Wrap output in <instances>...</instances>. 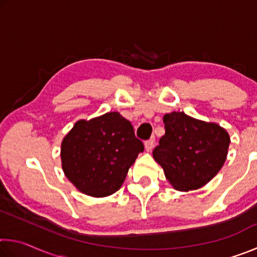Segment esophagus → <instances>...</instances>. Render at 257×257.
<instances>
[{"label":"esophagus","instance_id":"34e87169","mask_svg":"<svg viewBox=\"0 0 257 257\" xmlns=\"http://www.w3.org/2000/svg\"><path fill=\"white\" fill-rule=\"evenodd\" d=\"M154 142H155L154 137L151 138L150 141L145 142V151H146V152H152V150L154 149Z\"/></svg>","mask_w":257,"mask_h":257}]
</instances>
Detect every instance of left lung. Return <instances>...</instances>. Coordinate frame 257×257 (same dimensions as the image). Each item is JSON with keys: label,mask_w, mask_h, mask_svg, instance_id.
<instances>
[{"label": "left lung", "mask_w": 257, "mask_h": 257, "mask_svg": "<svg viewBox=\"0 0 257 257\" xmlns=\"http://www.w3.org/2000/svg\"><path fill=\"white\" fill-rule=\"evenodd\" d=\"M165 134L153 158L173 188L189 191L205 186L227 160L230 136L214 122L195 119L184 112L163 116Z\"/></svg>", "instance_id": "8db88e82"}]
</instances>
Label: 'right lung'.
Here are the masks:
<instances>
[{
	"mask_svg": "<svg viewBox=\"0 0 257 257\" xmlns=\"http://www.w3.org/2000/svg\"><path fill=\"white\" fill-rule=\"evenodd\" d=\"M144 145L119 112L78 120L61 143V163L69 181L92 197H105L122 186Z\"/></svg>",
	"mask_w": 257,
	"mask_h": 257,
	"instance_id": "obj_1",
	"label": "right lung"
}]
</instances>
